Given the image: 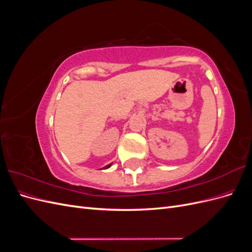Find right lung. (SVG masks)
<instances>
[{"instance_id": "obj_1", "label": "right lung", "mask_w": 252, "mask_h": 252, "mask_svg": "<svg viewBox=\"0 0 252 252\" xmlns=\"http://www.w3.org/2000/svg\"><path fill=\"white\" fill-rule=\"evenodd\" d=\"M110 166H111V164H109V165H107V166H105V169H106V168H109Z\"/></svg>"}]
</instances>
